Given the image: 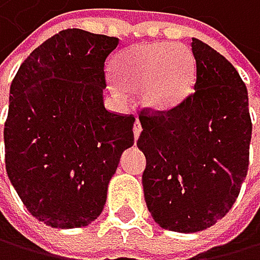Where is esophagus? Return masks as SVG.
I'll use <instances>...</instances> for the list:
<instances>
[{"mask_svg":"<svg viewBox=\"0 0 260 260\" xmlns=\"http://www.w3.org/2000/svg\"><path fill=\"white\" fill-rule=\"evenodd\" d=\"M133 131H134V137H136V139H137L139 136H141L142 126H141V121H139V119H136V123H134V127H133Z\"/></svg>","mask_w":260,"mask_h":260,"instance_id":"1","label":"esophagus"}]
</instances>
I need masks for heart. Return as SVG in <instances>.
I'll return each instance as SVG.
<instances>
[{"label": "heart", "instance_id": "obj_1", "mask_svg": "<svg viewBox=\"0 0 260 260\" xmlns=\"http://www.w3.org/2000/svg\"><path fill=\"white\" fill-rule=\"evenodd\" d=\"M116 76L152 112L182 104L195 80V57L184 44L145 43L126 49L115 65Z\"/></svg>", "mask_w": 260, "mask_h": 260}]
</instances>
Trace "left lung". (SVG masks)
Instances as JSON below:
<instances>
[{"instance_id":"left-lung-1","label":"left lung","mask_w":260,"mask_h":260,"mask_svg":"<svg viewBox=\"0 0 260 260\" xmlns=\"http://www.w3.org/2000/svg\"><path fill=\"white\" fill-rule=\"evenodd\" d=\"M195 84L168 112L139 113L137 147L147 158L145 203L166 230L193 233L214 225L238 198L249 165L252 123L248 91L224 55L191 38Z\"/></svg>"}]
</instances>
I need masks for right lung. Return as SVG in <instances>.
Listing matches in <instances>:
<instances>
[{
	"mask_svg": "<svg viewBox=\"0 0 260 260\" xmlns=\"http://www.w3.org/2000/svg\"><path fill=\"white\" fill-rule=\"evenodd\" d=\"M115 36L62 30L38 46L11 83L4 123L6 173L30 214L54 229L91 224L136 118L104 105Z\"/></svg>",
	"mask_w": 260,
	"mask_h": 260,
	"instance_id": "1",
	"label": "right lung"
}]
</instances>
